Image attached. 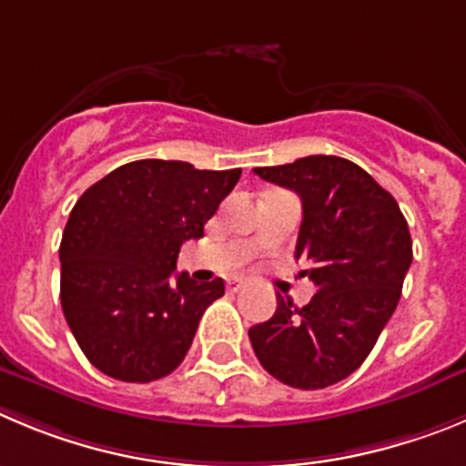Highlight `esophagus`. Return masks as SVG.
<instances>
[{
    "label": "esophagus",
    "mask_w": 466,
    "mask_h": 466,
    "mask_svg": "<svg viewBox=\"0 0 466 466\" xmlns=\"http://www.w3.org/2000/svg\"><path fill=\"white\" fill-rule=\"evenodd\" d=\"M247 286V279H242V277H233V279H228V291H242Z\"/></svg>",
    "instance_id": "esophagus-1"
}]
</instances>
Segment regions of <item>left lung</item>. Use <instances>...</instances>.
Wrapping results in <instances>:
<instances>
[{
  "mask_svg": "<svg viewBox=\"0 0 466 466\" xmlns=\"http://www.w3.org/2000/svg\"><path fill=\"white\" fill-rule=\"evenodd\" d=\"M266 182L296 191L302 224L296 258L317 286L305 307L277 296L266 323L249 328L268 374L302 390L347 379L362 365L402 296L411 266V236L392 198L349 159L311 155L254 168Z\"/></svg>",
  "mask_w": 466,
  "mask_h": 466,
  "instance_id": "1",
  "label": "left lung"
}]
</instances>
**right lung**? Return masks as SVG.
<instances>
[{
  "label": "right lung",
  "mask_w": 466,
  "mask_h": 466,
  "mask_svg": "<svg viewBox=\"0 0 466 466\" xmlns=\"http://www.w3.org/2000/svg\"><path fill=\"white\" fill-rule=\"evenodd\" d=\"M240 173L140 159L80 196L59 245V298L96 370L149 383L180 367L203 311L224 296V279L198 284L177 275V254L187 240L203 238L205 221Z\"/></svg>",
  "instance_id": "1"
}]
</instances>
